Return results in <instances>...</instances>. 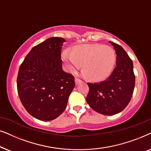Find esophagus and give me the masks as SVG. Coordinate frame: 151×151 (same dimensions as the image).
<instances>
[{
	"instance_id": "obj_1",
	"label": "esophagus",
	"mask_w": 151,
	"mask_h": 151,
	"mask_svg": "<svg viewBox=\"0 0 151 151\" xmlns=\"http://www.w3.org/2000/svg\"><path fill=\"white\" fill-rule=\"evenodd\" d=\"M74 82H75V84L76 85H78V84H79L81 83V81L79 79H77V78H75V79H74Z\"/></svg>"
}]
</instances>
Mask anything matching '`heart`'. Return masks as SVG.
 Masks as SVG:
<instances>
[{
	"label": "heart",
	"mask_w": 151,
	"mask_h": 151,
	"mask_svg": "<svg viewBox=\"0 0 151 151\" xmlns=\"http://www.w3.org/2000/svg\"><path fill=\"white\" fill-rule=\"evenodd\" d=\"M61 59L67 71L74 72L81 67L82 74L93 81H101L113 70L116 61L114 49L100 44L77 46L72 51L65 50Z\"/></svg>",
	"instance_id": "1"
}]
</instances>
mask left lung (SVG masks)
<instances>
[{
	"mask_svg": "<svg viewBox=\"0 0 151 151\" xmlns=\"http://www.w3.org/2000/svg\"><path fill=\"white\" fill-rule=\"evenodd\" d=\"M116 55V66L110 77L99 83H88L86 101L90 107L104 115L122 112L131 99L135 84L133 63L124 48L109 41Z\"/></svg>",
	"mask_w": 151,
	"mask_h": 151,
	"instance_id": "8db88e82",
	"label": "left lung"
}]
</instances>
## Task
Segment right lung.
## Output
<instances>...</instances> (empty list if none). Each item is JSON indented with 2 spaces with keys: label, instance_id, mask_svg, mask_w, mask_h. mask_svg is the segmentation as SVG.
<instances>
[{
  "label": "right lung",
  "instance_id": "right-lung-1",
  "mask_svg": "<svg viewBox=\"0 0 151 151\" xmlns=\"http://www.w3.org/2000/svg\"><path fill=\"white\" fill-rule=\"evenodd\" d=\"M65 40L52 37L36 45L19 70L20 99L32 116L42 121L58 117L67 106L74 78L62 69L61 52Z\"/></svg>",
  "mask_w": 151,
  "mask_h": 151
}]
</instances>
